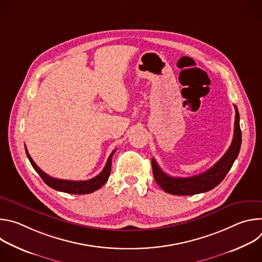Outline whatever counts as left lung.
Masks as SVG:
<instances>
[{"mask_svg": "<svg viewBox=\"0 0 262 262\" xmlns=\"http://www.w3.org/2000/svg\"><path fill=\"white\" fill-rule=\"evenodd\" d=\"M242 145V130L239 126V114L235 106L234 135L232 143L226 154L224 155L216 164L205 172L192 177H172L160 168L155 159L151 160L152 172L157 183L162 190L172 195L189 196L204 193L212 190L224 179L231 169L236 160Z\"/></svg>", "mask_w": 262, "mask_h": 262, "instance_id": "8db88e82", "label": "left lung"}]
</instances>
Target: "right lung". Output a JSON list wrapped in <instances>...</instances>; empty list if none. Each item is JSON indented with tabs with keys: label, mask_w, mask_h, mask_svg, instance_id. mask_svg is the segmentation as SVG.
I'll return each mask as SVG.
<instances>
[{
	"label": "right lung",
	"mask_w": 262,
	"mask_h": 262,
	"mask_svg": "<svg viewBox=\"0 0 262 262\" xmlns=\"http://www.w3.org/2000/svg\"><path fill=\"white\" fill-rule=\"evenodd\" d=\"M26 149V154L27 157L31 163V165L33 166V168L35 169V171L40 175V177L42 178V180L49 185L51 186L52 189L57 190L59 192H63V193H68V194H74V195H84V194H90L95 192L96 190H98L99 188L107 181L108 176L111 174V165H112V157H113L115 150L112 152L106 161V164L103 168V170L95 177L88 179V180H80V181H74V180H65V179H58V178H54L50 175H48L47 173H45L38 166H37L34 161L32 160V158L30 157L27 148Z\"/></svg>",
	"instance_id": "1"
}]
</instances>
